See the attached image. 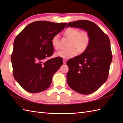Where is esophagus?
I'll list each match as a JSON object with an SVG mask.
<instances>
[{
    "label": "esophagus",
    "mask_w": 123,
    "mask_h": 123,
    "mask_svg": "<svg viewBox=\"0 0 123 123\" xmlns=\"http://www.w3.org/2000/svg\"><path fill=\"white\" fill-rule=\"evenodd\" d=\"M63 63H64V64H66V63H67V59H64L63 60Z\"/></svg>",
    "instance_id": "1"
}]
</instances>
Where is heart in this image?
Wrapping results in <instances>:
<instances>
[{"instance_id":"heart-1","label":"heart","mask_w":123,"mask_h":123,"mask_svg":"<svg viewBox=\"0 0 123 123\" xmlns=\"http://www.w3.org/2000/svg\"><path fill=\"white\" fill-rule=\"evenodd\" d=\"M64 35L70 39L69 49L56 52L55 56L56 57L68 59L75 55L77 53L81 54L87 49L90 43V35L86 31H80L78 28L70 27L64 31ZM51 44L54 49L57 50L60 49V37L59 35L53 36L51 39Z\"/></svg>"}]
</instances>
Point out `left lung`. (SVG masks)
I'll return each instance as SVG.
<instances>
[{
    "instance_id": "left-lung-1",
    "label": "left lung",
    "mask_w": 123,
    "mask_h": 123,
    "mask_svg": "<svg viewBox=\"0 0 123 123\" xmlns=\"http://www.w3.org/2000/svg\"><path fill=\"white\" fill-rule=\"evenodd\" d=\"M76 27L89 33L91 41L86 50L67 62L69 87L76 92L88 95L98 89L108 78L112 61L108 36L95 23L87 20L69 23L67 27Z\"/></svg>"
}]
</instances>
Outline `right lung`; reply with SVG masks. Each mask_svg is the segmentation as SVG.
<instances>
[{
  "instance_id": "right-lung-1",
  "label": "right lung",
  "mask_w": 123,
  "mask_h": 123,
  "mask_svg": "<svg viewBox=\"0 0 123 123\" xmlns=\"http://www.w3.org/2000/svg\"><path fill=\"white\" fill-rule=\"evenodd\" d=\"M67 23L36 21L26 26L15 38L11 56L13 75L20 86L31 93L48 89L52 77L63 65L56 57L45 61L53 54L51 39L64 29Z\"/></svg>"
}]
</instances>
